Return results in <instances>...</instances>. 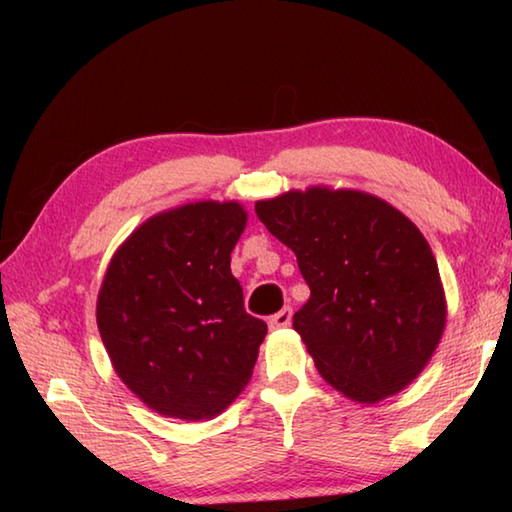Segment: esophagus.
Segmentation results:
<instances>
[{"label":"esophagus","mask_w":512,"mask_h":512,"mask_svg":"<svg viewBox=\"0 0 512 512\" xmlns=\"http://www.w3.org/2000/svg\"><path fill=\"white\" fill-rule=\"evenodd\" d=\"M289 325H291V309L289 307H284L282 311H277L275 316L268 318V327L271 329H284Z\"/></svg>","instance_id":"34e87169"}]
</instances>
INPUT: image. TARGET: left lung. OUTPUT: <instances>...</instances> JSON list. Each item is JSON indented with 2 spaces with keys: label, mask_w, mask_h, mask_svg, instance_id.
Returning <instances> with one entry per match:
<instances>
[{
  "label": "left lung",
  "mask_w": 512,
  "mask_h": 512,
  "mask_svg": "<svg viewBox=\"0 0 512 512\" xmlns=\"http://www.w3.org/2000/svg\"><path fill=\"white\" fill-rule=\"evenodd\" d=\"M259 221L298 257L311 289L293 316L329 386L359 404L404 391L447 323L436 257L384 198L325 185L255 203Z\"/></svg>",
  "instance_id": "obj_1"
}]
</instances>
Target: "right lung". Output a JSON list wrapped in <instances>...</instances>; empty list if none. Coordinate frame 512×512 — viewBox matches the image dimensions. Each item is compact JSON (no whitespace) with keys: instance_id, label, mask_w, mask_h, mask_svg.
<instances>
[{"instance_id":"obj_1","label":"right lung","mask_w":512,"mask_h":512,"mask_svg":"<svg viewBox=\"0 0 512 512\" xmlns=\"http://www.w3.org/2000/svg\"><path fill=\"white\" fill-rule=\"evenodd\" d=\"M246 221L237 201L153 214L103 275L97 325L112 368L164 418L210 420L253 375L266 323L246 314L230 271Z\"/></svg>"}]
</instances>
